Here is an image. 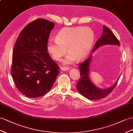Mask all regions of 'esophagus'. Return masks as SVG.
<instances>
[{"instance_id":"34e87169","label":"esophagus","mask_w":133,"mask_h":133,"mask_svg":"<svg viewBox=\"0 0 133 133\" xmlns=\"http://www.w3.org/2000/svg\"><path fill=\"white\" fill-rule=\"evenodd\" d=\"M61 69L62 71H67L69 69L68 67H62L61 68Z\"/></svg>"}]
</instances>
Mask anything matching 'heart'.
I'll return each mask as SVG.
<instances>
[{"label":"heart","mask_w":133,"mask_h":133,"mask_svg":"<svg viewBox=\"0 0 133 133\" xmlns=\"http://www.w3.org/2000/svg\"><path fill=\"white\" fill-rule=\"evenodd\" d=\"M94 32L88 27L64 28L57 33L56 40H49L46 50L54 60L59 61L66 54L63 61L65 64H71L75 59H84L91 50L94 42Z\"/></svg>","instance_id":"obj_1"}]
</instances>
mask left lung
<instances>
[{"label": "left lung", "mask_w": 133, "mask_h": 133, "mask_svg": "<svg viewBox=\"0 0 133 133\" xmlns=\"http://www.w3.org/2000/svg\"><path fill=\"white\" fill-rule=\"evenodd\" d=\"M105 45H112L120 46V42L111 30L107 27L103 25V30L101 38L98 39L95 44L93 51L98 48ZM92 60V56H90L87 59L79 64L81 77L76 85L77 90L83 96L90 100L100 99L105 98L110 94L116 86L119 79L111 87L107 89H101L91 82L89 77V67Z\"/></svg>", "instance_id": "8db88e82"}]
</instances>
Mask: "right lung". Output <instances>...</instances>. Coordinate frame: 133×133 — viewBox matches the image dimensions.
<instances>
[{"label": "right lung", "mask_w": 133, "mask_h": 133, "mask_svg": "<svg viewBox=\"0 0 133 133\" xmlns=\"http://www.w3.org/2000/svg\"><path fill=\"white\" fill-rule=\"evenodd\" d=\"M54 23L37 19L19 34L12 54L11 74L18 90L30 98H37L52 89L59 66L46 50V43Z\"/></svg>", "instance_id": "add662e5"}]
</instances>
